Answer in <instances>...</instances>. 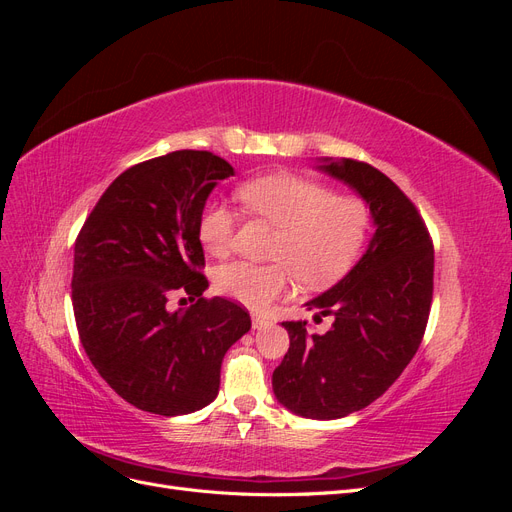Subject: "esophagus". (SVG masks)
Here are the masks:
<instances>
[{
	"label": "esophagus",
	"mask_w": 512,
	"mask_h": 512,
	"mask_svg": "<svg viewBox=\"0 0 512 512\" xmlns=\"http://www.w3.org/2000/svg\"><path fill=\"white\" fill-rule=\"evenodd\" d=\"M265 327H269V320H267L265 316L254 314V316H252V329H254V331H260V329H265Z\"/></svg>",
	"instance_id": "esophagus-1"
}]
</instances>
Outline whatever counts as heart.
Segmentation results:
<instances>
[{"label": "heart", "instance_id": "heart-1", "mask_svg": "<svg viewBox=\"0 0 512 512\" xmlns=\"http://www.w3.org/2000/svg\"><path fill=\"white\" fill-rule=\"evenodd\" d=\"M243 207L277 226L271 245L273 265L237 260L215 273V288L247 307H265L280 297L294 273L299 284L322 288L354 262L369 226L361 198L333 194L329 185L294 173H271L243 183ZM237 213L211 200L200 211L198 239L211 256H226L235 245Z\"/></svg>", "mask_w": 512, "mask_h": 512}]
</instances>
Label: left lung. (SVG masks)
I'll use <instances>...</instances> for the list:
<instances>
[{
  "label": "left lung",
  "mask_w": 512,
  "mask_h": 512,
  "mask_svg": "<svg viewBox=\"0 0 512 512\" xmlns=\"http://www.w3.org/2000/svg\"><path fill=\"white\" fill-rule=\"evenodd\" d=\"M316 170L363 198L374 235L342 280L305 303L316 320L333 316L327 333H307V320L282 322L290 348L273 371V393L297 416L333 421L376 401L421 346L433 245L410 198L378 168L318 158Z\"/></svg>",
  "instance_id": "obj_1"
}]
</instances>
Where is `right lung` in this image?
Returning <instances> with one entry per match:
<instances>
[{
  "mask_svg": "<svg viewBox=\"0 0 512 512\" xmlns=\"http://www.w3.org/2000/svg\"><path fill=\"white\" fill-rule=\"evenodd\" d=\"M211 151L181 149L121 173L74 243L72 307L91 365L128 404L160 416L190 414L220 391L228 348L250 314L209 288L198 218L222 179ZM195 303L170 313V293Z\"/></svg>",
  "mask_w": 512,
  "mask_h": 512,
  "instance_id": "add662e5",
  "label": "right lung"
}]
</instances>
